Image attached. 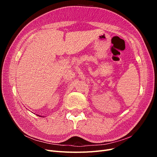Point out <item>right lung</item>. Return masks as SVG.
<instances>
[{"label":"right lung","instance_id":"right-lung-1","mask_svg":"<svg viewBox=\"0 0 157 157\" xmlns=\"http://www.w3.org/2000/svg\"><path fill=\"white\" fill-rule=\"evenodd\" d=\"M38 116H39V117H41V116H40V115H38Z\"/></svg>","mask_w":157,"mask_h":157}]
</instances>
